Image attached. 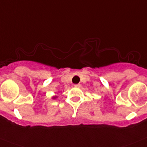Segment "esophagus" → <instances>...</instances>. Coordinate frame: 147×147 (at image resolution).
<instances>
[{"label":"esophagus","mask_w":147,"mask_h":147,"mask_svg":"<svg viewBox=\"0 0 147 147\" xmlns=\"http://www.w3.org/2000/svg\"><path fill=\"white\" fill-rule=\"evenodd\" d=\"M75 87H80V86H81V84H75Z\"/></svg>","instance_id":"1"}]
</instances>
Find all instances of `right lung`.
<instances>
[{"label": "right lung", "instance_id": "add662e5", "mask_svg": "<svg viewBox=\"0 0 147 147\" xmlns=\"http://www.w3.org/2000/svg\"><path fill=\"white\" fill-rule=\"evenodd\" d=\"M54 98H55V97H54Z\"/></svg>", "mask_w": 147, "mask_h": 147}]
</instances>
